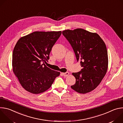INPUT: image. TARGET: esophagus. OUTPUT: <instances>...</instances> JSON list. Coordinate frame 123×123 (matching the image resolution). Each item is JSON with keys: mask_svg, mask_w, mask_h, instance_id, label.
I'll use <instances>...</instances> for the list:
<instances>
[{"mask_svg": "<svg viewBox=\"0 0 123 123\" xmlns=\"http://www.w3.org/2000/svg\"><path fill=\"white\" fill-rule=\"evenodd\" d=\"M62 74H63V75L64 76H67L68 75L69 73H68V72H66V73H62Z\"/></svg>", "mask_w": 123, "mask_h": 123, "instance_id": "1", "label": "esophagus"}]
</instances>
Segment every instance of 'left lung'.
Returning <instances> with one entry per match:
<instances>
[{
	"instance_id": "8db88e82",
	"label": "left lung",
	"mask_w": 123,
	"mask_h": 123,
	"mask_svg": "<svg viewBox=\"0 0 123 123\" xmlns=\"http://www.w3.org/2000/svg\"><path fill=\"white\" fill-rule=\"evenodd\" d=\"M71 45L77 62L82 68L73 73L76 79L72 88L80 93H86L99 85L106 74L108 66V51L104 42L96 33L82 29L62 31Z\"/></svg>"
}]
</instances>
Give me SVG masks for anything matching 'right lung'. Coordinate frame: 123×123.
I'll return each mask as SVG.
<instances>
[{
	"label": "right lung",
	"mask_w": 123,
	"mask_h": 123,
	"mask_svg": "<svg viewBox=\"0 0 123 123\" xmlns=\"http://www.w3.org/2000/svg\"><path fill=\"white\" fill-rule=\"evenodd\" d=\"M62 32L34 31L20 38L12 52L13 72L27 91L38 94L49 89L60 73L46 66ZM43 64H42V63Z\"/></svg>",
	"instance_id": "1"
}]
</instances>
